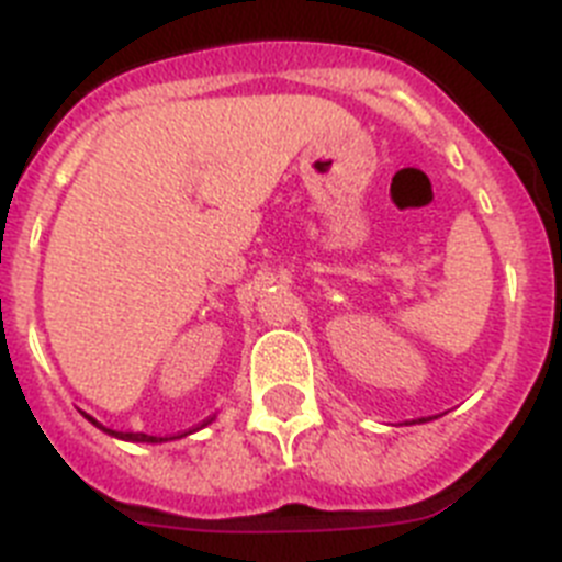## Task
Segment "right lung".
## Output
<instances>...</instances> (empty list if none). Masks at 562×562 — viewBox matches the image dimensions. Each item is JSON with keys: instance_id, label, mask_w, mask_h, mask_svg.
I'll return each instance as SVG.
<instances>
[{"instance_id": "right-lung-1", "label": "right lung", "mask_w": 562, "mask_h": 562, "mask_svg": "<svg viewBox=\"0 0 562 562\" xmlns=\"http://www.w3.org/2000/svg\"><path fill=\"white\" fill-rule=\"evenodd\" d=\"M89 422H92V425H98L95 419H92V416H89ZM207 422H213V416L211 419H205L202 422V425H207ZM98 428L101 430H106L103 428V425H98ZM109 436H117V439H126V441H146V445H160V441H168V439H162V436H148V434H123V430H106ZM186 436V434H182ZM171 439H180V436H171Z\"/></svg>"}]
</instances>
